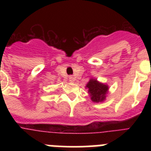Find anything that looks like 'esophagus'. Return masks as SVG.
Segmentation results:
<instances>
[{
  "instance_id": "34e87169",
  "label": "esophagus",
  "mask_w": 151,
  "mask_h": 151,
  "mask_svg": "<svg viewBox=\"0 0 151 151\" xmlns=\"http://www.w3.org/2000/svg\"><path fill=\"white\" fill-rule=\"evenodd\" d=\"M69 80L71 82H74L75 81V78L73 76H69Z\"/></svg>"
}]
</instances>
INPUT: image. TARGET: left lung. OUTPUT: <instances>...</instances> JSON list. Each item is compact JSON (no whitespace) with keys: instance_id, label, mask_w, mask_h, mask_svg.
Instances as JSON below:
<instances>
[{"instance_id":"left-lung-1","label":"left lung","mask_w":151,"mask_h":151,"mask_svg":"<svg viewBox=\"0 0 151 151\" xmlns=\"http://www.w3.org/2000/svg\"><path fill=\"white\" fill-rule=\"evenodd\" d=\"M85 88L88 89L91 100L94 103L104 102L109 92L108 85L102 83L94 78H90Z\"/></svg>"}]
</instances>
